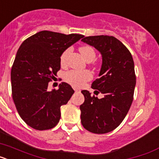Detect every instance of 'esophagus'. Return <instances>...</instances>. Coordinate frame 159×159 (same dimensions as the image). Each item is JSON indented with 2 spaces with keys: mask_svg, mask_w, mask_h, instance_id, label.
Returning <instances> with one entry per match:
<instances>
[{
  "mask_svg": "<svg viewBox=\"0 0 159 159\" xmlns=\"http://www.w3.org/2000/svg\"><path fill=\"white\" fill-rule=\"evenodd\" d=\"M73 89H74V91H75V92H80V89H78V88H73Z\"/></svg>",
  "mask_w": 159,
  "mask_h": 159,
  "instance_id": "1",
  "label": "esophagus"
}]
</instances>
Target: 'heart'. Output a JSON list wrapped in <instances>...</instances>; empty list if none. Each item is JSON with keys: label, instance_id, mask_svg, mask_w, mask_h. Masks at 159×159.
I'll return each instance as SVG.
<instances>
[{"label": "heart", "instance_id": "1", "mask_svg": "<svg viewBox=\"0 0 159 159\" xmlns=\"http://www.w3.org/2000/svg\"><path fill=\"white\" fill-rule=\"evenodd\" d=\"M79 51L82 55L83 58L88 61L92 62L95 58V52L92 47L89 45H83L80 47ZM70 53V48L64 50L60 56V64L62 66H65L67 64V57ZM92 75L91 71L88 70H83V71H77V70H71L67 71L64 75V80L66 82L71 84L74 87L83 86L85 82L90 80L92 79Z\"/></svg>", "mask_w": 159, "mask_h": 159}]
</instances>
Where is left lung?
Returning a JSON list of instances; mask_svg holds the SVG:
<instances>
[{
    "instance_id": "obj_1",
    "label": "left lung",
    "mask_w": 159,
    "mask_h": 159,
    "mask_svg": "<svg viewBox=\"0 0 159 159\" xmlns=\"http://www.w3.org/2000/svg\"><path fill=\"white\" fill-rule=\"evenodd\" d=\"M81 40L102 55L99 78L92 88L104 95L98 99L83 90L81 123L88 131L105 134L119 127L131 106L136 84L134 60L127 47L114 36H86Z\"/></svg>"
}]
</instances>
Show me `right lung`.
<instances>
[{
  "instance_id": "add662e5",
  "label": "right lung",
  "mask_w": 159,
  "mask_h": 159,
  "mask_svg": "<svg viewBox=\"0 0 159 159\" xmlns=\"http://www.w3.org/2000/svg\"><path fill=\"white\" fill-rule=\"evenodd\" d=\"M41 31L20 46L11 69L12 95L20 116L29 127L39 130L56 127L60 119V107L74 93L67 83L59 89L48 90L60 69V56L64 50L84 37Z\"/></svg>"
}]
</instances>
